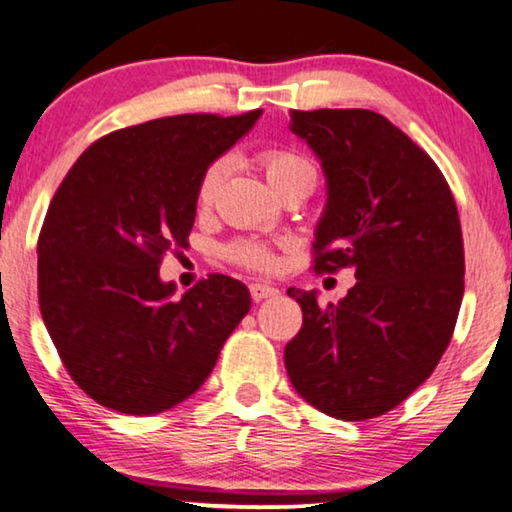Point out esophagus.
<instances>
[{
	"instance_id": "34e87169",
	"label": "esophagus",
	"mask_w": 512,
	"mask_h": 512,
	"mask_svg": "<svg viewBox=\"0 0 512 512\" xmlns=\"http://www.w3.org/2000/svg\"><path fill=\"white\" fill-rule=\"evenodd\" d=\"M249 293H251V300H254V302H263V300H267V297L277 295L279 290L274 286H267V283H251Z\"/></svg>"
}]
</instances>
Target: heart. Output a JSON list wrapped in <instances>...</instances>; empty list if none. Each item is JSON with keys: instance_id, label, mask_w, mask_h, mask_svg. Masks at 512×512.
<instances>
[{"instance_id": "obj_1", "label": "heart", "mask_w": 512, "mask_h": 512, "mask_svg": "<svg viewBox=\"0 0 512 512\" xmlns=\"http://www.w3.org/2000/svg\"><path fill=\"white\" fill-rule=\"evenodd\" d=\"M258 164H261L267 180H270V185L277 192L297 178L313 176L311 164L306 162L304 157L283 151V148H267V151L258 155ZM226 171H229V162H226L224 157H217V160H212L208 167L203 169L199 185H196V206L201 210L212 206L219 187L224 183ZM222 254L229 263L247 267L251 272H272L274 265H277L272 242L256 238L233 240L222 249Z\"/></svg>"}]
</instances>
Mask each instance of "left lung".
<instances>
[{
  "instance_id": "obj_1",
  "label": "left lung",
  "mask_w": 512,
  "mask_h": 512,
  "mask_svg": "<svg viewBox=\"0 0 512 512\" xmlns=\"http://www.w3.org/2000/svg\"><path fill=\"white\" fill-rule=\"evenodd\" d=\"M322 160L327 208L313 270H355L338 304L288 288L302 329L283 350L295 391L334 419L391 412L451 343L465 293V247L451 187L432 157L371 109L290 112Z\"/></svg>"
}]
</instances>
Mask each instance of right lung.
Listing matches in <instances>:
<instances>
[{
  "instance_id": "right-lung-1",
  "label": "right lung",
  "mask_w": 512,
  "mask_h": 512,
  "mask_svg": "<svg viewBox=\"0 0 512 512\" xmlns=\"http://www.w3.org/2000/svg\"><path fill=\"white\" fill-rule=\"evenodd\" d=\"M261 116L178 114L123 128L70 167L38 235V304L68 375L109 410L153 416L206 382L251 297L208 274L174 300L162 258L187 245L203 169Z\"/></svg>"
}]
</instances>
